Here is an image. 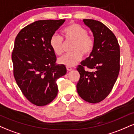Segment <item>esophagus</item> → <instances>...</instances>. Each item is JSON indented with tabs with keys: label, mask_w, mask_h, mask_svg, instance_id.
<instances>
[{
	"label": "esophagus",
	"mask_w": 134,
	"mask_h": 134,
	"mask_svg": "<svg viewBox=\"0 0 134 134\" xmlns=\"http://www.w3.org/2000/svg\"><path fill=\"white\" fill-rule=\"evenodd\" d=\"M66 68H67V70H68V71H70V70H72V67H69V66H67V67H66Z\"/></svg>",
	"instance_id": "1"
}]
</instances>
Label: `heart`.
I'll return each instance as SVG.
<instances>
[{"label": "heart", "instance_id": "1", "mask_svg": "<svg viewBox=\"0 0 134 134\" xmlns=\"http://www.w3.org/2000/svg\"><path fill=\"white\" fill-rule=\"evenodd\" d=\"M62 34L65 40H74L75 43L72 48L73 52L66 53L58 59V63L61 65L74 66L82 58V54L88 55L93 51L94 46L93 38L87 34L86 29L80 24H70L62 31ZM50 45L56 55H60L64 52L63 39L59 35H52Z\"/></svg>", "mask_w": 134, "mask_h": 134}]
</instances>
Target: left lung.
I'll use <instances>...</instances> for the list:
<instances>
[{
	"label": "left lung",
	"instance_id": "obj_1",
	"mask_svg": "<svg viewBox=\"0 0 134 134\" xmlns=\"http://www.w3.org/2000/svg\"><path fill=\"white\" fill-rule=\"evenodd\" d=\"M83 21L93 32L94 46L90 57L77 67L80 74L77 91L84 101L97 103L108 96L117 79L120 46L113 32L102 23L93 19Z\"/></svg>",
	"mask_w": 134,
	"mask_h": 134
}]
</instances>
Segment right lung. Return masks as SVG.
<instances>
[{
    "label": "right lung",
    "instance_id": "1",
    "mask_svg": "<svg viewBox=\"0 0 134 134\" xmlns=\"http://www.w3.org/2000/svg\"><path fill=\"white\" fill-rule=\"evenodd\" d=\"M65 19L40 20L23 28L15 39L12 53L13 74L17 84L29 101L47 105L58 93L57 80L67 72L57 58L50 39Z\"/></svg>",
    "mask_w": 134,
    "mask_h": 134
}]
</instances>
